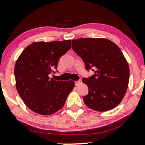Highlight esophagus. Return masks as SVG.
Returning a JSON list of instances; mask_svg holds the SVG:
<instances>
[{
  "label": "esophagus",
  "instance_id": "1",
  "mask_svg": "<svg viewBox=\"0 0 145 145\" xmlns=\"http://www.w3.org/2000/svg\"><path fill=\"white\" fill-rule=\"evenodd\" d=\"M80 84H82V80H79L76 81V82H75V84H76V86L80 85Z\"/></svg>",
  "mask_w": 145,
  "mask_h": 145
}]
</instances>
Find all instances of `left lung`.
Returning a JSON list of instances; mask_svg holds the SVG:
<instances>
[{
  "instance_id": "obj_1",
  "label": "left lung",
  "mask_w": 145,
  "mask_h": 145,
  "mask_svg": "<svg viewBox=\"0 0 145 145\" xmlns=\"http://www.w3.org/2000/svg\"><path fill=\"white\" fill-rule=\"evenodd\" d=\"M71 42L73 50L82 58L86 70L95 69L91 77L82 79L89 87L84 102L98 112L115 108L124 97L129 78V65L120 48L104 38H80Z\"/></svg>"
}]
</instances>
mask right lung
Returning <instances> with one entry per match:
<instances>
[{
    "label": "right lung",
    "mask_w": 145,
    "mask_h": 145,
    "mask_svg": "<svg viewBox=\"0 0 145 145\" xmlns=\"http://www.w3.org/2000/svg\"><path fill=\"white\" fill-rule=\"evenodd\" d=\"M71 44V40L34 42L18 57L14 67L16 89L33 112L41 115L57 112L74 88L73 80L63 82L49 77L55 73L60 57L70 49Z\"/></svg>",
    "instance_id": "1"
}]
</instances>
